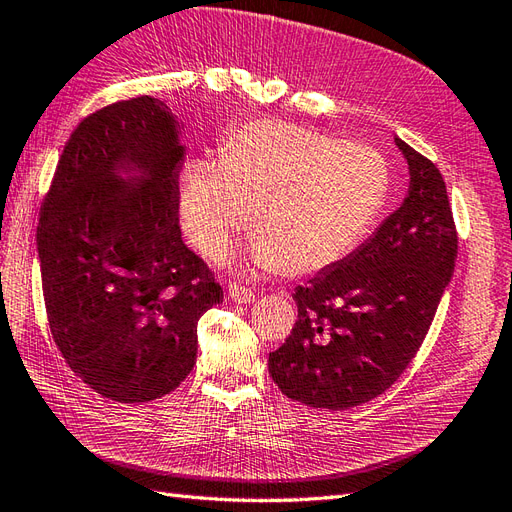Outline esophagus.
<instances>
[{"label":"esophagus","mask_w":512,"mask_h":512,"mask_svg":"<svg viewBox=\"0 0 512 512\" xmlns=\"http://www.w3.org/2000/svg\"><path fill=\"white\" fill-rule=\"evenodd\" d=\"M227 296L233 300V303H238V305L253 303V300H255V294H253L251 290H248V287L238 285V283H231V285H229Z\"/></svg>","instance_id":"obj_1"}]
</instances>
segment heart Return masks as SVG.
Masks as SVG:
<instances>
[{
	"label": "heart",
	"mask_w": 512,
	"mask_h": 512,
	"mask_svg": "<svg viewBox=\"0 0 512 512\" xmlns=\"http://www.w3.org/2000/svg\"><path fill=\"white\" fill-rule=\"evenodd\" d=\"M387 196V162L368 144L259 119L231 131L218 162L183 170L179 222L205 257L220 259L251 220L248 255L257 268L311 274L357 246Z\"/></svg>",
	"instance_id": "b5f03b06"
}]
</instances>
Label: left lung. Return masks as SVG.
<instances>
[{"label":"left lung","instance_id":"1","mask_svg":"<svg viewBox=\"0 0 512 512\" xmlns=\"http://www.w3.org/2000/svg\"><path fill=\"white\" fill-rule=\"evenodd\" d=\"M409 194L357 251L296 287L298 320L270 352L272 381L313 409L344 411L381 396L417 355L458 251L439 168L393 138Z\"/></svg>","mask_w":512,"mask_h":512}]
</instances>
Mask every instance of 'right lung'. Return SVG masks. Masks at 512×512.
<instances>
[{
    "mask_svg": "<svg viewBox=\"0 0 512 512\" xmlns=\"http://www.w3.org/2000/svg\"><path fill=\"white\" fill-rule=\"evenodd\" d=\"M181 125L166 101H116L77 125L41 207L51 335L103 398L151 402L196 361V324L222 287L181 240Z\"/></svg>",
    "mask_w": 512,
    "mask_h": 512,
    "instance_id": "right-lung-1",
    "label": "right lung"
}]
</instances>
